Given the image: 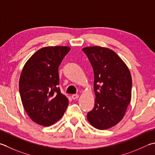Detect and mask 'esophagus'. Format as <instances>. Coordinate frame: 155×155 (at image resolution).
<instances>
[{
    "mask_svg": "<svg viewBox=\"0 0 155 155\" xmlns=\"http://www.w3.org/2000/svg\"><path fill=\"white\" fill-rule=\"evenodd\" d=\"M72 99H78V95H77V94H74V95H72Z\"/></svg>",
    "mask_w": 155,
    "mask_h": 155,
    "instance_id": "1",
    "label": "esophagus"
}]
</instances>
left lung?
Instances as JSON below:
<instances>
[{
	"label": "left lung",
	"mask_w": 155,
	"mask_h": 155,
	"mask_svg": "<svg viewBox=\"0 0 155 155\" xmlns=\"http://www.w3.org/2000/svg\"><path fill=\"white\" fill-rule=\"evenodd\" d=\"M94 72L95 107L87 120L99 130L116 126L122 120L131 99L132 77L128 66L109 48H84Z\"/></svg>",
	"instance_id": "left-lung-1"
}]
</instances>
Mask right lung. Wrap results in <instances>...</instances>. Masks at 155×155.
I'll list each match as a JSON object with an SVG mask.
<instances>
[{
	"instance_id": "obj_1",
	"label": "right lung",
	"mask_w": 155,
	"mask_h": 155,
	"mask_svg": "<svg viewBox=\"0 0 155 155\" xmlns=\"http://www.w3.org/2000/svg\"><path fill=\"white\" fill-rule=\"evenodd\" d=\"M70 50L68 46L42 48L23 66L19 78L21 101L30 118L39 125L56 123L68 105L58 87V67Z\"/></svg>"
}]
</instances>
